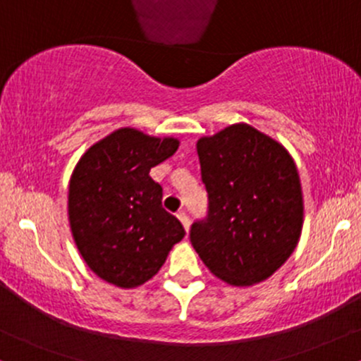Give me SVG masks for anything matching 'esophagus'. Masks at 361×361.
<instances>
[{"mask_svg": "<svg viewBox=\"0 0 361 361\" xmlns=\"http://www.w3.org/2000/svg\"><path fill=\"white\" fill-rule=\"evenodd\" d=\"M177 219L180 220L182 226H184V228H185V232H188V231H189V224H191V222H189L188 213H185V212H179V213H177Z\"/></svg>", "mask_w": 361, "mask_h": 361, "instance_id": "obj_1", "label": "esophagus"}]
</instances>
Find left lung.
Masks as SVG:
<instances>
[{
	"mask_svg": "<svg viewBox=\"0 0 361 361\" xmlns=\"http://www.w3.org/2000/svg\"><path fill=\"white\" fill-rule=\"evenodd\" d=\"M208 215L191 227V244L215 277L235 288L281 269L303 227L300 173L288 149L247 123L196 142Z\"/></svg>",
	"mask_w": 361,
	"mask_h": 361,
	"instance_id": "1",
	"label": "left lung"
}]
</instances>
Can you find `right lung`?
<instances>
[{"mask_svg":"<svg viewBox=\"0 0 361 361\" xmlns=\"http://www.w3.org/2000/svg\"><path fill=\"white\" fill-rule=\"evenodd\" d=\"M179 148V139L122 127L80 157L68 185V220L80 257L122 289L158 274L184 227L161 207L149 170Z\"/></svg>","mask_w":361,"mask_h":361,"instance_id":"add662e5","label":"right lung"}]
</instances>
